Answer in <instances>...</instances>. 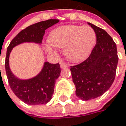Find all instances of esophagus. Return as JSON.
<instances>
[{"label":"esophagus","instance_id":"esophagus-1","mask_svg":"<svg viewBox=\"0 0 126 126\" xmlns=\"http://www.w3.org/2000/svg\"><path fill=\"white\" fill-rule=\"evenodd\" d=\"M60 65H61V68H66V67H68V66H69L68 64L65 63V62H61Z\"/></svg>","mask_w":126,"mask_h":126}]
</instances>
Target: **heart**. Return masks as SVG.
Listing matches in <instances>:
<instances>
[{"mask_svg": "<svg viewBox=\"0 0 126 126\" xmlns=\"http://www.w3.org/2000/svg\"><path fill=\"white\" fill-rule=\"evenodd\" d=\"M50 40L45 43L46 49L53 50V45L65 48V54L73 62L86 59L96 42V34L89 26H63L54 29L50 34Z\"/></svg>", "mask_w": 126, "mask_h": 126, "instance_id": "b5f03b06", "label": "heart"}]
</instances>
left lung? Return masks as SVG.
<instances>
[{
  "label": "left lung",
  "instance_id": "left-lung-1",
  "mask_svg": "<svg viewBox=\"0 0 126 126\" xmlns=\"http://www.w3.org/2000/svg\"><path fill=\"white\" fill-rule=\"evenodd\" d=\"M96 34V44L89 56L70 66L76 95L82 100L101 96L114 81L119 57L116 45L105 30L89 23Z\"/></svg>",
  "mask_w": 126,
  "mask_h": 126
}]
</instances>
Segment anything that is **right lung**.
I'll use <instances>...</instances> for the list:
<instances>
[{
	"mask_svg": "<svg viewBox=\"0 0 126 126\" xmlns=\"http://www.w3.org/2000/svg\"><path fill=\"white\" fill-rule=\"evenodd\" d=\"M58 22V19H49L31 25L18 33L7 47L5 66L8 83L16 96L28 105H43L49 102L54 93L56 79L61 74V67L59 63L46 62L37 76L31 79L21 80L16 78L10 71L9 67L10 51L14 47L22 42L40 43L46 29Z\"/></svg>",
	"mask_w": 126,
	"mask_h": 126,
	"instance_id": "obj_1",
	"label": "right lung"
}]
</instances>
